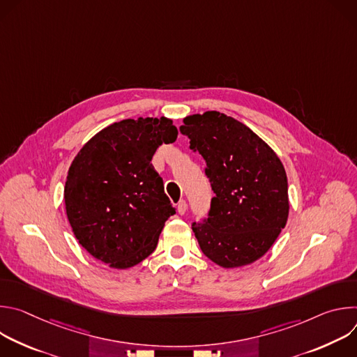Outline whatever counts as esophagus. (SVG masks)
I'll list each match as a JSON object with an SVG mask.
<instances>
[{
	"mask_svg": "<svg viewBox=\"0 0 357 357\" xmlns=\"http://www.w3.org/2000/svg\"><path fill=\"white\" fill-rule=\"evenodd\" d=\"M176 211L179 215H183L186 212V202L185 200H181L178 205H176Z\"/></svg>",
	"mask_w": 357,
	"mask_h": 357,
	"instance_id": "1",
	"label": "esophagus"
}]
</instances>
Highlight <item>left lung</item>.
<instances>
[{
  "instance_id": "obj_1",
  "label": "left lung",
  "mask_w": 357,
  "mask_h": 357,
  "mask_svg": "<svg viewBox=\"0 0 357 357\" xmlns=\"http://www.w3.org/2000/svg\"><path fill=\"white\" fill-rule=\"evenodd\" d=\"M190 149L206 161L213 193L206 222L193 223L200 250L223 268L261 259L285 227L288 181L274 149L245 124L219 112L183 119Z\"/></svg>"
}]
</instances>
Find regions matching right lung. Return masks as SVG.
<instances>
[{
	"mask_svg": "<svg viewBox=\"0 0 357 357\" xmlns=\"http://www.w3.org/2000/svg\"><path fill=\"white\" fill-rule=\"evenodd\" d=\"M176 137L171 119H127L98 131L77 152L63 190L66 216L98 261L126 270L155 250L175 209L151 160Z\"/></svg>",
	"mask_w": 357,
	"mask_h": 357,
	"instance_id": "1",
	"label": "right lung"
}]
</instances>
